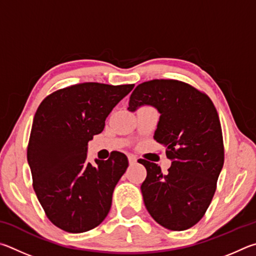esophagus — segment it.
<instances>
[{"label":"esophagus","mask_w":256,"mask_h":256,"mask_svg":"<svg viewBox=\"0 0 256 256\" xmlns=\"http://www.w3.org/2000/svg\"><path fill=\"white\" fill-rule=\"evenodd\" d=\"M128 160H129V164H132V165L137 163L136 156H134V155H128Z\"/></svg>","instance_id":"obj_1"}]
</instances>
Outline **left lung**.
Here are the masks:
<instances>
[{
    "label": "left lung",
    "mask_w": 256,
    "mask_h": 256,
    "mask_svg": "<svg viewBox=\"0 0 256 256\" xmlns=\"http://www.w3.org/2000/svg\"><path fill=\"white\" fill-rule=\"evenodd\" d=\"M152 106L160 112L154 140L166 147L171 168L140 160L147 176L140 186L147 212L170 230H186L204 217L224 165L220 121L204 93L176 80H153L134 90L128 110Z\"/></svg>",
    "instance_id": "8db88e82"
}]
</instances>
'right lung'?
I'll return each mask as SVG.
<instances>
[{"instance_id": "1", "label": "right lung", "mask_w": 256, "mask_h": 256, "mask_svg": "<svg viewBox=\"0 0 256 256\" xmlns=\"http://www.w3.org/2000/svg\"><path fill=\"white\" fill-rule=\"evenodd\" d=\"M132 88L134 84L82 83L58 90L40 103L26 158L39 202L60 230L88 232L109 214L128 158L114 152L92 165L86 160L88 142L102 132L106 116Z\"/></svg>"}]
</instances>
